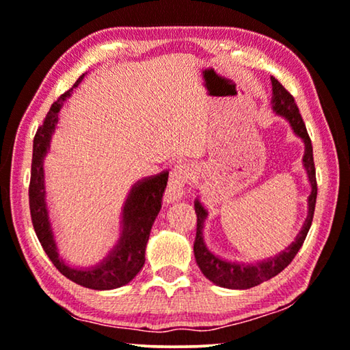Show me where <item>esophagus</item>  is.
Masks as SVG:
<instances>
[{"mask_svg": "<svg viewBox=\"0 0 350 350\" xmlns=\"http://www.w3.org/2000/svg\"><path fill=\"white\" fill-rule=\"evenodd\" d=\"M191 176L190 165H176L170 176V190L166 193V201H177L180 200L182 190H184L185 184H189Z\"/></svg>", "mask_w": 350, "mask_h": 350, "instance_id": "1", "label": "esophagus"}]
</instances>
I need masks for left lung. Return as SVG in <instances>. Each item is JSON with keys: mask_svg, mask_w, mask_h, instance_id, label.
<instances>
[{"mask_svg": "<svg viewBox=\"0 0 350 350\" xmlns=\"http://www.w3.org/2000/svg\"><path fill=\"white\" fill-rule=\"evenodd\" d=\"M272 80V109L278 114V116L284 118L289 122L292 132L299 137L305 144V154H304V168L306 171V177L311 185V193L308 196V213H306L305 223L301 229L297 234L295 241L292 242L288 248L278 254H273L267 259L258 260V262H236V260H228L215 253L211 252V248L206 245L204 241V223L207 220V208L202 204L200 198L195 200V211L198 217L196 225V239L195 245H193V252H195V259L198 267L204 273L207 280H211L213 284L220 286V288L226 289H250L254 288L264 281L273 278L275 275L288 267L299 253L301 245L305 242L306 234H308L312 221V215H314V206H316V196H317V184H316V170H314V160H312V146L311 139L306 132V127L301 119L299 108L295 105L294 97L284 90L283 85L276 80V78H270Z\"/></svg>", "mask_w": 350, "mask_h": 350, "instance_id": "1", "label": "left lung"}]
</instances>
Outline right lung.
Returning a JSON list of instances; mask_svg holds the SVG:
<instances>
[{"instance_id": "1", "label": "right lung", "mask_w": 350, "mask_h": 350, "mask_svg": "<svg viewBox=\"0 0 350 350\" xmlns=\"http://www.w3.org/2000/svg\"><path fill=\"white\" fill-rule=\"evenodd\" d=\"M85 75L86 74H83L78 78L75 85L51 105L44 124L36 132L33 163H31L29 208L34 231L55 267L77 284L94 291H109L130 283L143 269L146 245H148L150 229L161 208V196L168 182V171L144 177L132 185L121 211V232H119L118 242L100 262L90 267H75L59 256L49 215V206H46L44 160L50 152L51 137L58 129L59 109Z\"/></svg>"}]
</instances>
